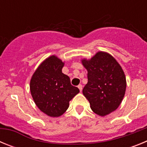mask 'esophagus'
Returning a JSON list of instances; mask_svg holds the SVG:
<instances>
[{"label": "esophagus", "instance_id": "34e87169", "mask_svg": "<svg viewBox=\"0 0 147 147\" xmlns=\"http://www.w3.org/2000/svg\"><path fill=\"white\" fill-rule=\"evenodd\" d=\"M78 88L80 89V92H82V85H78Z\"/></svg>", "mask_w": 147, "mask_h": 147}]
</instances>
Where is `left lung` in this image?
<instances>
[{"instance_id":"8db88e82","label":"left lung","mask_w":147,"mask_h":147,"mask_svg":"<svg viewBox=\"0 0 147 147\" xmlns=\"http://www.w3.org/2000/svg\"><path fill=\"white\" fill-rule=\"evenodd\" d=\"M82 63L88 71V83L82 93L90 108L101 116L119 107L125 94L126 77L120 65L108 53L98 51Z\"/></svg>"}]
</instances>
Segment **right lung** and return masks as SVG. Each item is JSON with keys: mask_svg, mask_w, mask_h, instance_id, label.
<instances>
[{"mask_svg": "<svg viewBox=\"0 0 147 147\" xmlns=\"http://www.w3.org/2000/svg\"><path fill=\"white\" fill-rule=\"evenodd\" d=\"M64 62L52 55L44 60L30 82L32 98L38 108L51 117H59L69 107V102L80 90L71 84L62 72Z\"/></svg>", "mask_w": 147, "mask_h": 147, "instance_id": "right-lung-1", "label": "right lung"}]
</instances>
